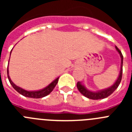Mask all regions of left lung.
I'll list each match as a JSON object with an SVG mask.
<instances>
[{
    "label": "left lung",
    "mask_w": 132,
    "mask_h": 132,
    "mask_svg": "<svg viewBox=\"0 0 132 132\" xmlns=\"http://www.w3.org/2000/svg\"><path fill=\"white\" fill-rule=\"evenodd\" d=\"M116 50H117V52L120 55L121 57V67H120V74L118 75V77L116 79V82H114L111 87H108V88H105V89H102L98 91H91L87 89L86 87L82 85L80 82H78L77 84V87L78 90H79L81 94L85 96V97L88 98L90 99H93V100H98V99H103L105 98L108 97L110 96V94H112L114 91L119 86L120 83L122 80V65H123V55L122 54V52L120 51L117 47H115Z\"/></svg>",
    "instance_id": "8db88e82"
}]
</instances>
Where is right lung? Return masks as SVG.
I'll return each mask as SVG.
<instances>
[{"instance_id":"add662e5","label":"right lung","mask_w":132,"mask_h":132,"mask_svg":"<svg viewBox=\"0 0 132 132\" xmlns=\"http://www.w3.org/2000/svg\"><path fill=\"white\" fill-rule=\"evenodd\" d=\"M12 51V50L11 52H10V54H11ZM9 60H10V59H9ZM7 75H8V79H9V81H10V83L11 84L12 87L16 90V91L18 92V93H19L20 94H22V95H23V96H26V97L33 98H43L44 97V96H46L47 95H48L49 94H50L53 90V88H55L56 85L57 84L58 80H59V78H56V79H55L54 80H53L50 85H48L47 87H45V88H42V89L38 90H30V91H29V90H26L25 89H23V88L18 87V86H16V85L12 81V80L10 78V76H9V66H8V69H7Z\"/></svg>"}]
</instances>
